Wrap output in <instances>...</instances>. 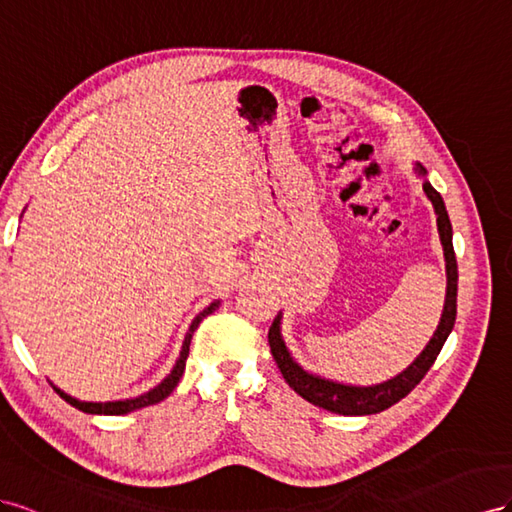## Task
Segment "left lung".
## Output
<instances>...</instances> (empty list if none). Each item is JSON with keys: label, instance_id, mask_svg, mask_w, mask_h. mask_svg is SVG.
Wrapping results in <instances>:
<instances>
[{"label": "left lung", "instance_id": "1", "mask_svg": "<svg viewBox=\"0 0 512 512\" xmlns=\"http://www.w3.org/2000/svg\"><path fill=\"white\" fill-rule=\"evenodd\" d=\"M414 171L418 173V178H422V191H425L427 199L431 201V206L435 210V216H437V233H440V242L444 248V261H446V298H444V311L440 317V324H437L427 347L422 349L410 367L401 371L399 375H394L392 379H388V382L373 384V386H354V384L334 382V379H326L317 373L306 371L302 364L294 356H291L289 347L283 339V332H281L283 313L276 315L272 326H270L268 343L272 349V356H274L276 364H279V369L285 377V382L289 384V388H294L302 399H306L317 407H324V410H328L332 414L369 416V414L384 412L390 405L399 403L403 397H407V394H410L420 384V379L427 375L437 354L442 352L448 334L452 332V326H455L459 272H457L455 248H452V225H450V218H448L442 195L437 193L431 186V182L427 180V169L420 163H416Z\"/></svg>", "mask_w": 512, "mask_h": 512}]
</instances>
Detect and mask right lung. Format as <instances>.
Returning a JSON list of instances; mask_svg holds the SVG:
<instances>
[{
	"instance_id": "right-lung-1",
	"label": "right lung",
	"mask_w": 512,
	"mask_h": 512,
	"mask_svg": "<svg viewBox=\"0 0 512 512\" xmlns=\"http://www.w3.org/2000/svg\"><path fill=\"white\" fill-rule=\"evenodd\" d=\"M218 304H221V300H214L210 306H206L193 321L191 326H188V332L184 337V343H182V352H180V358L175 360L171 373L160 382L158 386H154L152 390L143 392L141 397H133V399H122V401H105V403H94V401H79L75 397H70V394H66L64 390L57 388L53 382V390L60 394V397L70 403L72 407H77V410L85 412V414H105V416H122V414H128V412H135V410H141V407H148V405H154V403H160L163 399H167L169 394L173 392V388L178 386L180 377L184 373V367H186V358H188V347H191V339H193V332L197 330V326L201 324V319L214 313L218 309Z\"/></svg>"
}]
</instances>
